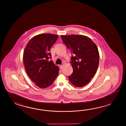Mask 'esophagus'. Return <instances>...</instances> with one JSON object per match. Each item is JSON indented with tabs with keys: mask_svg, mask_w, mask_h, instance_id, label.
Masks as SVG:
<instances>
[{
	"mask_svg": "<svg viewBox=\"0 0 126 126\" xmlns=\"http://www.w3.org/2000/svg\"><path fill=\"white\" fill-rule=\"evenodd\" d=\"M59 66H60V69H62V67H63V64H62V65H59Z\"/></svg>",
	"mask_w": 126,
	"mask_h": 126,
	"instance_id": "obj_1",
	"label": "esophagus"
}]
</instances>
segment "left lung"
<instances>
[{
    "label": "left lung",
    "instance_id": "1",
    "mask_svg": "<svg viewBox=\"0 0 126 126\" xmlns=\"http://www.w3.org/2000/svg\"><path fill=\"white\" fill-rule=\"evenodd\" d=\"M61 37L74 55L70 62L73 72L68 76L69 79L76 87H83L90 82L98 69L99 55L97 47L92 39L84 35H62Z\"/></svg>",
    "mask_w": 126,
    "mask_h": 126
}]
</instances>
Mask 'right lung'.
I'll return each instance as SVG.
<instances>
[{
	"label": "right lung",
	"mask_w": 126,
	"mask_h": 126,
	"mask_svg": "<svg viewBox=\"0 0 126 126\" xmlns=\"http://www.w3.org/2000/svg\"><path fill=\"white\" fill-rule=\"evenodd\" d=\"M58 36L52 34L37 35L31 38L26 45L23 62L29 77L38 87L45 89L51 85L59 74V68L52 61L50 48Z\"/></svg>",
	"instance_id": "right-lung-1"
}]
</instances>
